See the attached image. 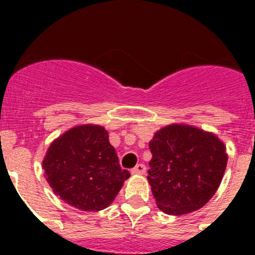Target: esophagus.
Returning a JSON list of instances; mask_svg holds the SVG:
<instances>
[{
  "mask_svg": "<svg viewBox=\"0 0 255 255\" xmlns=\"http://www.w3.org/2000/svg\"><path fill=\"white\" fill-rule=\"evenodd\" d=\"M131 172L134 173V175H143V173H145V166H144L143 163L136 164V166L131 170Z\"/></svg>",
  "mask_w": 255,
  "mask_h": 255,
  "instance_id": "esophagus-1",
  "label": "esophagus"
}]
</instances>
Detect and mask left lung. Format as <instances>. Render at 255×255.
Wrapping results in <instances>:
<instances>
[{
    "label": "left lung",
    "mask_w": 255,
    "mask_h": 255,
    "mask_svg": "<svg viewBox=\"0 0 255 255\" xmlns=\"http://www.w3.org/2000/svg\"><path fill=\"white\" fill-rule=\"evenodd\" d=\"M148 182L155 203L172 216L206 206L220 186L227 164L224 141L186 124H171L149 141Z\"/></svg>",
    "instance_id": "obj_1"
}]
</instances>
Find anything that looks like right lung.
I'll list each match as a JSON object with an SVG mask.
<instances>
[{
    "instance_id": "1",
    "label": "right lung",
    "mask_w": 255,
    "mask_h": 255,
    "mask_svg": "<svg viewBox=\"0 0 255 255\" xmlns=\"http://www.w3.org/2000/svg\"><path fill=\"white\" fill-rule=\"evenodd\" d=\"M42 167L56 195L80 211L107 208L130 177L101 125L74 126L52 141Z\"/></svg>"
}]
</instances>
